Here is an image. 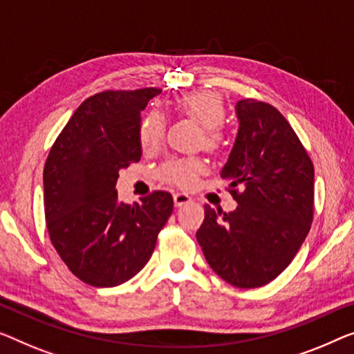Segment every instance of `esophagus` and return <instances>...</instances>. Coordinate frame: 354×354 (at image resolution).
Masks as SVG:
<instances>
[{
    "instance_id": "34e87169",
    "label": "esophagus",
    "mask_w": 354,
    "mask_h": 354,
    "mask_svg": "<svg viewBox=\"0 0 354 354\" xmlns=\"http://www.w3.org/2000/svg\"><path fill=\"white\" fill-rule=\"evenodd\" d=\"M173 202H175V207H183V205L191 203L192 198L184 192H176L175 195H173Z\"/></svg>"
}]
</instances>
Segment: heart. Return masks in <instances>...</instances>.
<instances>
[{
	"label": "heart",
	"instance_id": "1",
	"mask_svg": "<svg viewBox=\"0 0 354 354\" xmlns=\"http://www.w3.org/2000/svg\"><path fill=\"white\" fill-rule=\"evenodd\" d=\"M178 114L195 120L202 125V136L198 143L205 149L218 151L223 146L221 125L225 120V104L218 93L200 91L181 95L175 102ZM140 145L145 151H156L165 136V119L157 111L147 113L140 124ZM207 168V163L200 157H176L163 163L160 176L163 181L179 187H191Z\"/></svg>",
	"mask_w": 354,
	"mask_h": 354
}]
</instances>
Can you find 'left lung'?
<instances>
[{
	"mask_svg": "<svg viewBox=\"0 0 354 354\" xmlns=\"http://www.w3.org/2000/svg\"><path fill=\"white\" fill-rule=\"evenodd\" d=\"M239 133L221 178L230 181L235 211L205 205L197 241L209 267L232 286L275 279L308 235L313 221V163L292 127L272 104L252 98L235 106ZM241 185L239 193L234 187Z\"/></svg>",
	"mask_w": 354,
	"mask_h": 354,
	"instance_id": "8db88e82",
	"label": "left lung"
}]
</instances>
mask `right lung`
Listing matches in <instances>:
<instances>
[{
  "label": "right lung",
  "instance_id": "1",
  "mask_svg": "<svg viewBox=\"0 0 354 354\" xmlns=\"http://www.w3.org/2000/svg\"><path fill=\"white\" fill-rule=\"evenodd\" d=\"M159 93L149 87L88 97L47 156L42 178L50 241L91 286L113 288L133 278L171 216V194L156 191L127 205L115 191L120 168L141 159V111Z\"/></svg>",
  "mask_w": 354,
  "mask_h": 354
}]
</instances>
